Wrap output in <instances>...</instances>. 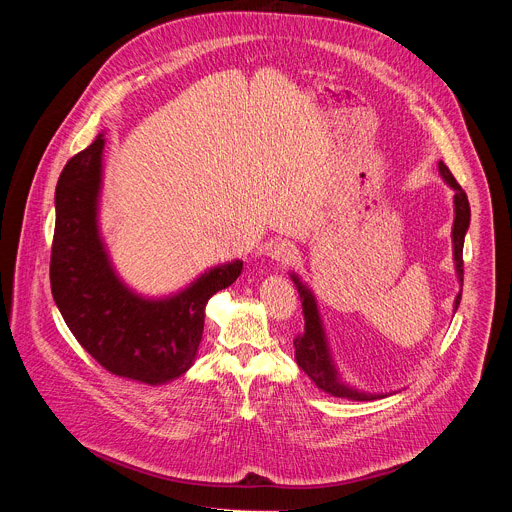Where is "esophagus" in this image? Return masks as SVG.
I'll return each mask as SVG.
<instances>
[{
	"label": "esophagus",
	"mask_w": 512,
	"mask_h": 512,
	"mask_svg": "<svg viewBox=\"0 0 512 512\" xmlns=\"http://www.w3.org/2000/svg\"><path fill=\"white\" fill-rule=\"evenodd\" d=\"M296 251H298L296 245L287 241V239H277V241H271L267 245V255L275 261H289L291 257L296 255Z\"/></svg>",
	"instance_id": "34e87169"
}]
</instances>
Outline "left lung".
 <instances>
[{"instance_id":"left-lung-1","label":"left lung","mask_w":512,"mask_h":512,"mask_svg":"<svg viewBox=\"0 0 512 512\" xmlns=\"http://www.w3.org/2000/svg\"><path fill=\"white\" fill-rule=\"evenodd\" d=\"M440 168V174L444 176V180L454 188V229H452V241H454V261H456V273L460 283L464 281V259H462V251H464V237L466 231L470 227V202L466 192L462 190V186L456 182V178L452 176V172L448 170V166L444 162L437 164ZM294 279L298 291H300V300H302V308H304V320H306V328L304 334L298 336L294 340L296 346V360H298V367L314 381V385L332 395V397H344V399H352V401H371V399H379L385 395H367V393H360L350 389L348 385H344L340 381V375L334 367L328 344H326V334L322 328V320L318 314V306L316 300L312 296V291L300 281L298 275H291ZM462 300V291L456 296L454 302V310H458Z\"/></svg>"}]
</instances>
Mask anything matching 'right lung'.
I'll list each match as a JSON object with an SVG mask.
<instances>
[{"label": "right lung", "mask_w": 512, "mask_h": 512, "mask_svg": "<svg viewBox=\"0 0 512 512\" xmlns=\"http://www.w3.org/2000/svg\"><path fill=\"white\" fill-rule=\"evenodd\" d=\"M103 135L72 156L56 184L50 255L52 298L79 344L109 373L166 385L196 360L208 300L229 287L243 261L218 265L166 300L135 296L115 275L97 227Z\"/></svg>", "instance_id": "add662e5"}]
</instances>
